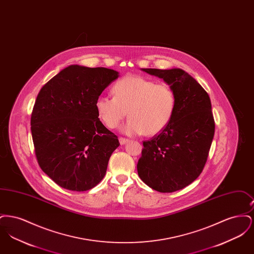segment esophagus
Segmentation results:
<instances>
[{
  "label": "esophagus",
  "instance_id": "esophagus-1",
  "mask_svg": "<svg viewBox=\"0 0 254 254\" xmlns=\"http://www.w3.org/2000/svg\"><path fill=\"white\" fill-rule=\"evenodd\" d=\"M128 141H129L128 139H126V138H124V137H120V138H119V142H120V144H121V145H125V144H127Z\"/></svg>",
  "mask_w": 254,
  "mask_h": 254
}]
</instances>
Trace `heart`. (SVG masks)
Wrapping results in <instances>:
<instances>
[{
    "label": "heart",
    "instance_id": "obj_1",
    "mask_svg": "<svg viewBox=\"0 0 254 254\" xmlns=\"http://www.w3.org/2000/svg\"><path fill=\"white\" fill-rule=\"evenodd\" d=\"M113 96H99L95 102L97 115L110 129L130 117L123 127L127 134L153 136L163 131L176 109V96L166 84H156L142 76H126L112 86Z\"/></svg>",
    "mask_w": 254,
    "mask_h": 254
}]
</instances>
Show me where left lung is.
<instances>
[{
    "label": "left lung",
    "mask_w": 254,
    "mask_h": 254,
    "mask_svg": "<svg viewBox=\"0 0 254 254\" xmlns=\"http://www.w3.org/2000/svg\"><path fill=\"white\" fill-rule=\"evenodd\" d=\"M142 70L163 79L173 89L176 109L169 126L143 143L138 175L152 190L173 192L196 180L205 167L215 129L210 99L183 69Z\"/></svg>",
    "instance_id": "left-lung-1"
}]
</instances>
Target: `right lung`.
<instances>
[{
	"mask_svg": "<svg viewBox=\"0 0 254 254\" xmlns=\"http://www.w3.org/2000/svg\"><path fill=\"white\" fill-rule=\"evenodd\" d=\"M119 73L69 65L44 85L31 114L37 161L57 185L85 191L106 175L118 137L102 124L95 102Z\"/></svg>",
	"mask_w": 254,
	"mask_h": 254,
	"instance_id": "right-lung-1",
	"label": "right lung"
}]
</instances>
